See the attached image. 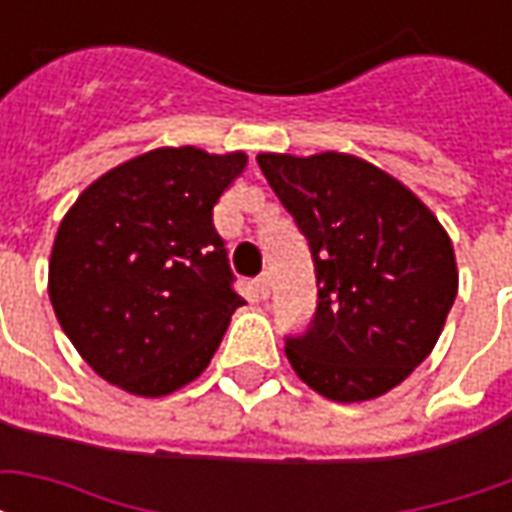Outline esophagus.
I'll return each instance as SVG.
<instances>
[{
    "label": "esophagus",
    "mask_w": 512,
    "mask_h": 512,
    "mask_svg": "<svg viewBox=\"0 0 512 512\" xmlns=\"http://www.w3.org/2000/svg\"><path fill=\"white\" fill-rule=\"evenodd\" d=\"M255 290L260 299H268V293H271V277H268V274H260V277L255 279Z\"/></svg>",
    "instance_id": "34e87169"
}]
</instances>
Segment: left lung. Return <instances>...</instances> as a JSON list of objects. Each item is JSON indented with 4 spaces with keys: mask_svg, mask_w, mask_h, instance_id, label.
Instances as JSON below:
<instances>
[{
    "mask_svg": "<svg viewBox=\"0 0 512 512\" xmlns=\"http://www.w3.org/2000/svg\"><path fill=\"white\" fill-rule=\"evenodd\" d=\"M257 164L315 263V315L285 340L296 376L337 403L384 395L428 359L458 296L450 235L365 158L260 153Z\"/></svg>",
    "mask_w": 512,
    "mask_h": 512,
    "instance_id": "obj_1",
    "label": "left lung"
}]
</instances>
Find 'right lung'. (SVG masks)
Returning a JSON list of instances; mask_svg holds the SVG:
<instances>
[{
    "label": "right lung",
    "instance_id": "obj_1",
    "mask_svg": "<svg viewBox=\"0 0 512 512\" xmlns=\"http://www.w3.org/2000/svg\"><path fill=\"white\" fill-rule=\"evenodd\" d=\"M244 167V153L158 147L109 169L65 213L51 307L109 384L161 397L208 367L244 304L213 227V205Z\"/></svg>",
    "mask_w": 512,
    "mask_h": 512
}]
</instances>
